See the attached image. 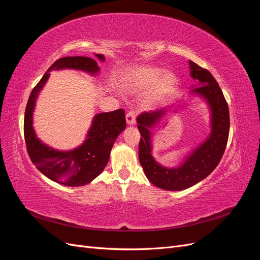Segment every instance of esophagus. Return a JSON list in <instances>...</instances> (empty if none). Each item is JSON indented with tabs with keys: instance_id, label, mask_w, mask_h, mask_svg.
Segmentation results:
<instances>
[{
	"instance_id": "1",
	"label": "esophagus",
	"mask_w": 260,
	"mask_h": 260,
	"mask_svg": "<svg viewBox=\"0 0 260 260\" xmlns=\"http://www.w3.org/2000/svg\"><path fill=\"white\" fill-rule=\"evenodd\" d=\"M125 121H127V124L133 125L136 123V113L135 112H129L127 115H125Z\"/></svg>"
}]
</instances>
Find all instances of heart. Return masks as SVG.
<instances>
[{
	"label": "heart",
	"instance_id": "obj_1",
	"mask_svg": "<svg viewBox=\"0 0 260 260\" xmlns=\"http://www.w3.org/2000/svg\"><path fill=\"white\" fill-rule=\"evenodd\" d=\"M179 82L178 76L170 69L162 70L152 66H139L128 69L120 79V88L130 94L142 93L150 89L146 102L149 105L158 104L170 96Z\"/></svg>",
	"mask_w": 260,
	"mask_h": 260
}]
</instances>
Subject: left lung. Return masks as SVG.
Returning <instances> with one entry per match:
<instances>
[{
	"label": "left lung",
	"mask_w": 260,
	"mask_h": 260,
	"mask_svg": "<svg viewBox=\"0 0 260 260\" xmlns=\"http://www.w3.org/2000/svg\"><path fill=\"white\" fill-rule=\"evenodd\" d=\"M190 76L196 84L191 86L188 98L205 102L209 111V135L192 148L177 166H164L153 156L154 129L174 111L172 107L144 112L137 118L141 133L139 160L148 181L167 191H182L208 177L218 166L224 153L230 129L229 108L218 82L208 70L188 60ZM180 102V101H179ZM175 113V111H174Z\"/></svg>",
	"instance_id": "obj_1"
}]
</instances>
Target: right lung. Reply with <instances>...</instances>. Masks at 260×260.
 <instances>
[{"mask_svg": "<svg viewBox=\"0 0 260 260\" xmlns=\"http://www.w3.org/2000/svg\"><path fill=\"white\" fill-rule=\"evenodd\" d=\"M101 62L103 54H94ZM73 69L92 77L100 75L95 59L85 56H68L56 60L31 92L23 121V133L31 161L44 176L66 186H83L104 170L116 139L125 129L123 109L100 113L93 117L83 142L73 149L60 151L49 146L38 138L34 128V112L39 94L48 82L53 70Z\"/></svg>", "mask_w": 260, "mask_h": 260, "instance_id": "add662e5", "label": "right lung"}]
</instances>
